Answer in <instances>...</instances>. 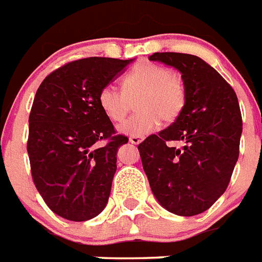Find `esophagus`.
Instances as JSON below:
<instances>
[{
	"mask_svg": "<svg viewBox=\"0 0 262 262\" xmlns=\"http://www.w3.org/2000/svg\"><path fill=\"white\" fill-rule=\"evenodd\" d=\"M129 141H130L133 145H138V144L142 141V138L138 137V136H132V137L129 138Z\"/></svg>",
	"mask_w": 262,
	"mask_h": 262,
	"instance_id": "obj_1",
	"label": "esophagus"
}]
</instances>
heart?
<instances>
[{
  "label": "heart",
  "mask_w": 262,
  "mask_h": 262,
  "mask_svg": "<svg viewBox=\"0 0 262 262\" xmlns=\"http://www.w3.org/2000/svg\"><path fill=\"white\" fill-rule=\"evenodd\" d=\"M136 102L137 114L122 124L120 130L127 136H144L156 130L160 120L173 122L186 106V86L171 70L156 63H141L122 79V90L106 84L98 94V103L107 118L120 124Z\"/></svg>",
  "instance_id": "obj_1"
}]
</instances>
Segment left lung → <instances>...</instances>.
I'll list each match as a JSON object with an SVG mask.
<instances>
[{
  "mask_svg": "<svg viewBox=\"0 0 262 262\" xmlns=\"http://www.w3.org/2000/svg\"><path fill=\"white\" fill-rule=\"evenodd\" d=\"M149 60L179 70L186 106L173 124L138 145L142 168L163 207L176 215H198L226 191L238 160L242 117L237 95L195 55L156 52ZM172 141L183 145L169 146Z\"/></svg>",
  "mask_w": 262,
  "mask_h": 262,
  "instance_id": "left-lung-1",
  "label": "left lung"
}]
</instances>
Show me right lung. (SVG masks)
Masks as SVG:
<instances>
[{"label": "right lung", "mask_w": 262, "mask_h": 262, "mask_svg": "<svg viewBox=\"0 0 262 262\" xmlns=\"http://www.w3.org/2000/svg\"><path fill=\"white\" fill-rule=\"evenodd\" d=\"M130 61L97 56L70 61L36 91L27 144L32 179L47 206L64 220H91L109 201L117 150L127 137L117 135L98 94Z\"/></svg>", "instance_id": "1"}]
</instances>
